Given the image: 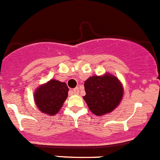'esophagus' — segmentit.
I'll use <instances>...</instances> for the list:
<instances>
[{
	"instance_id": "obj_1",
	"label": "esophagus",
	"mask_w": 160,
	"mask_h": 160,
	"mask_svg": "<svg viewBox=\"0 0 160 160\" xmlns=\"http://www.w3.org/2000/svg\"><path fill=\"white\" fill-rule=\"evenodd\" d=\"M73 93L75 95H78V93H79V88H78V87H77V88H74V89H73Z\"/></svg>"
}]
</instances>
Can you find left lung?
<instances>
[{"label": "left lung", "instance_id": "left-lung-1", "mask_svg": "<svg viewBox=\"0 0 160 160\" xmlns=\"http://www.w3.org/2000/svg\"><path fill=\"white\" fill-rule=\"evenodd\" d=\"M84 86L86 93L83 96L84 100L90 111L99 117L115 110L124 96V87L121 81L108 72L89 77Z\"/></svg>", "mask_w": 160, "mask_h": 160}]
</instances>
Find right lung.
<instances>
[{"instance_id": "add662e5", "label": "right lung", "mask_w": 160, "mask_h": 160, "mask_svg": "<svg viewBox=\"0 0 160 160\" xmlns=\"http://www.w3.org/2000/svg\"><path fill=\"white\" fill-rule=\"evenodd\" d=\"M68 91L65 82L50 79L36 88L33 95L35 103L42 113L56 115L67 99Z\"/></svg>"}]
</instances>
